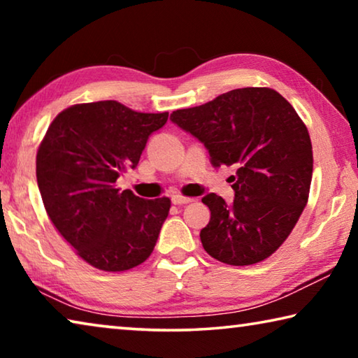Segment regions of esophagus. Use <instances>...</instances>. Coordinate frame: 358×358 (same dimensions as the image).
I'll list each match as a JSON object with an SVG mask.
<instances>
[{
    "label": "esophagus",
    "mask_w": 358,
    "mask_h": 358,
    "mask_svg": "<svg viewBox=\"0 0 358 358\" xmlns=\"http://www.w3.org/2000/svg\"><path fill=\"white\" fill-rule=\"evenodd\" d=\"M191 202H194L192 197H185V196H180V194H175V196H172L173 205H185V203H191Z\"/></svg>",
    "instance_id": "esophagus-1"
}]
</instances>
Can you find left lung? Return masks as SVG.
<instances>
[{
    "mask_svg": "<svg viewBox=\"0 0 358 358\" xmlns=\"http://www.w3.org/2000/svg\"><path fill=\"white\" fill-rule=\"evenodd\" d=\"M171 120L205 145L215 167L237 169L232 203L213 192L202 199L211 213L201 230L203 250L227 265L270 257L310 196L313 145L295 108L275 90L248 87L180 108Z\"/></svg>",
    "mask_w": 358,
    "mask_h": 358,
    "instance_id": "left-lung-1",
    "label": "left lung"
}]
</instances>
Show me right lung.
<instances>
[{
  "mask_svg": "<svg viewBox=\"0 0 358 358\" xmlns=\"http://www.w3.org/2000/svg\"><path fill=\"white\" fill-rule=\"evenodd\" d=\"M167 112L142 113L117 101L76 104L48 126L36 156L42 202L53 226L94 268L124 271L153 252L171 199L120 191Z\"/></svg>",
  "mask_w": 358,
  "mask_h": 358,
  "instance_id": "add662e5",
  "label": "right lung"
}]
</instances>
